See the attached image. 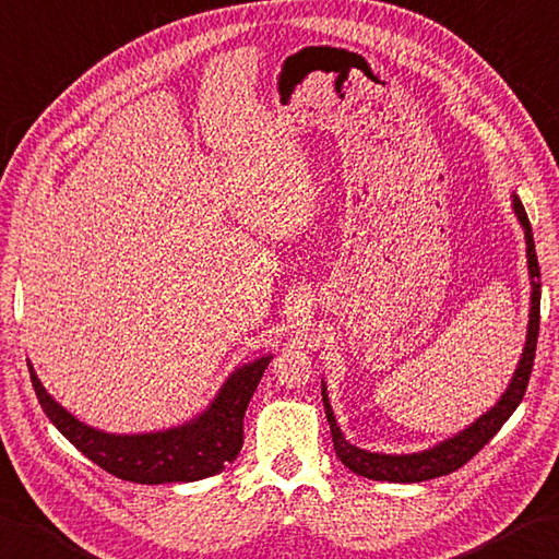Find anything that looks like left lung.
<instances>
[{
  "label": "left lung",
  "mask_w": 559,
  "mask_h": 559,
  "mask_svg": "<svg viewBox=\"0 0 559 559\" xmlns=\"http://www.w3.org/2000/svg\"><path fill=\"white\" fill-rule=\"evenodd\" d=\"M513 215L519 217L526 235V257H528V276H531V310H528V332L526 344H523V354L516 370L509 380V388L501 392L499 402L495 407L487 409L483 417H477L473 424L465 426L463 431H457L451 439L436 443L431 448H424L417 453H373L366 448H358L352 441H346L336 424V417L332 412L330 395H326V382L322 380V402L324 414L332 429V441L336 457L342 461L352 473L378 479V483H424V479H433L441 475H451L457 467H463L469 457L477 455L483 448L491 441L501 426L507 424L516 407L521 404L523 395H526L528 378L533 370L535 358V344H538V326H540V269L538 257H535V242H533V229L528 223V215L523 211V203L519 201L516 193H511Z\"/></svg>",
  "instance_id": "1"
}]
</instances>
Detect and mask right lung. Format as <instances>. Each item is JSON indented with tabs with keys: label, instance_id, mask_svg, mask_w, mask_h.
I'll return each mask as SVG.
<instances>
[{
	"label": "right lung",
	"instance_id": "add662e5",
	"mask_svg": "<svg viewBox=\"0 0 559 559\" xmlns=\"http://www.w3.org/2000/svg\"><path fill=\"white\" fill-rule=\"evenodd\" d=\"M273 356L235 368L213 402L189 421L150 433H108L84 424L50 397L28 364L33 390L46 417L76 451L120 479L138 485L195 483L217 475L239 455L247 404Z\"/></svg>",
	"mask_w": 559,
	"mask_h": 559
}]
</instances>
